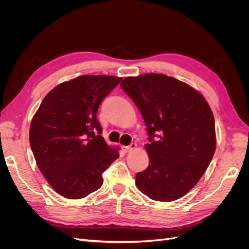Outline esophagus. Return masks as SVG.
I'll use <instances>...</instances> for the list:
<instances>
[{
	"mask_svg": "<svg viewBox=\"0 0 249 249\" xmlns=\"http://www.w3.org/2000/svg\"><path fill=\"white\" fill-rule=\"evenodd\" d=\"M136 147H137V144H136V143L132 142L130 145H124V146H123V150H124V153H129V152H131V150L135 149Z\"/></svg>",
	"mask_w": 249,
	"mask_h": 249,
	"instance_id": "esophagus-1",
	"label": "esophagus"
}]
</instances>
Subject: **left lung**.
Listing matches in <instances>:
<instances>
[{
  "label": "left lung",
  "instance_id": "1",
  "mask_svg": "<svg viewBox=\"0 0 249 249\" xmlns=\"http://www.w3.org/2000/svg\"><path fill=\"white\" fill-rule=\"evenodd\" d=\"M120 86L140 110L150 142L144 145L148 167L135 179L138 189L157 201L183 197L206 172L216 149L208 102L197 90L163 73L127 77Z\"/></svg>",
  "mask_w": 249,
  "mask_h": 249
}]
</instances>
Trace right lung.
<instances>
[{"label": "right lung", "mask_w": 249, "mask_h": 249, "mask_svg": "<svg viewBox=\"0 0 249 249\" xmlns=\"http://www.w3.org/2000/svg\"><path fill=\"white\" fill-rule=\"evenodd\" d=\"M122 78L84 74L63 82L44 96L30 125L36 164L61 196L79 199L103 185V172L119 157V147L101 136L100 104Z\"/></svg>", "instance_id": "add662e5"}]
</instances>
